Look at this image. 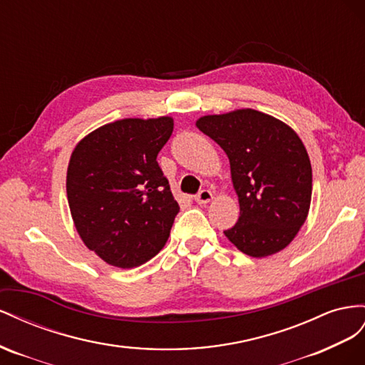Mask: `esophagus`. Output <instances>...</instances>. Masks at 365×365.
<instances>
[{
  "label": "esophagus",
  "mask_w": 365,
  "mask_h": 365,
  "mask_svg": "<svg viewBox=\"0 0 365 365\" xmlns=\"http://www.w3.org/2000/svg\"><path fill=\"white\" fill-rule=\"evenodd\" d=\"M212 199H214V194H212V191H210V190H202L199 194L195 195V202L199 203V205L210 203Z\"/></svg>",
  "instance_id": "1"
}]
</instances>
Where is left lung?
<instances>
[{
    "label": "left lung",
    "mask_w": 365,
    "mask_h": 365,
    "mask_svg": "<svg viewBox=\"0 0 365 365\" xmlns=\"http://www.w3.org/2000/svg\"><path fill=\"white\" fill-rule=\"evenodd\" d=\"M195 127L220 145L231 165L240 217L225 231L243 254L274 255L294 240L312 200L307 150L287 123L252 108L207 114Z\"/></svg>",
    "instance_id": "8db88e82"
}]
</instances>
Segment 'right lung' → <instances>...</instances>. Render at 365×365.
Masks as SVG:
<instances>
[{
  "instance_id": "right-lung-1",
  "label": "right lung",
  "mask_w": 365,
  "mask_h": 365,
  "mask_svg": "<svg viewBox=\"0 0 365 365\" xmlns=\"http://www.w3.org/2000/svg\"><path fill=\"white\" fill-rule=\"evenodd\" d=\"M174 120L128 118L96 128L70 155L67 199L81 240L120 269L160 252L180 206L158 163Z\"/></svg>"
}]
</instances>
